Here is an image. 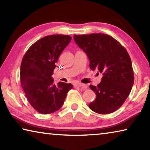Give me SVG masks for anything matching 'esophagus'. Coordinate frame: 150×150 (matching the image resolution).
I'll return each instance as SVG.
<instances>
[{"label": "esophagus", "mask_w": 150, "mask_h": 150, "mask_svg": "<svg viewBox=\"0 0 150 150\" xmlns=\"http://www.w3.org/2000/svg\"><path fill=\"white\" fill-rule=\"evenodd\" d=\"M74 87H79L83 90H85V89H87V85H85L84 84H82V83H75Z\"/></svg>", "instance_id": "obj_1"}]
</instances>
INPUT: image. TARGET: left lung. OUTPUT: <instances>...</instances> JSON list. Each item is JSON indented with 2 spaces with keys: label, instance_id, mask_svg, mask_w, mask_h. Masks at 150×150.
Wrapping results in <instances>:
<instances>
[{
  "label": "left lung",
  "instance_id": "obj_1",
  "mask_svg": "<svg viewBox=\"0 0 150 150\" xmlns=\"http://www.w3.org/2000/svg\"><path fill=\"white\" fill-rule=\"evenodd\" d=\"M73 38L87 55L91 69L103 73L99 84L96 87L90 85L96 98L88 107L101 115L118 110L130 95L134 84V71L128 52L107 34L74 35Z\"/></svg>",
  "mask_w": 150,
  "mask_h": 150
}]
</instances>
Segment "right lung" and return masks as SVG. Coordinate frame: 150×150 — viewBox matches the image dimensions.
Here are the masks:
<instances>
[{
    "instance_id": "1",
    "label": "right lung",
    "mask_w": 150,
    "mask_h": 150,
    "mask_svg": "<svg viewBox=\"0 0 150 150\" xmlns=\"http://www.w3.org/2000/svg\"><path fill=\"white\" fill-rule=\"evenodd\" d=\"M71 40L68 35H47L32 44L22 58V87L30 105L40 113L47 115L59 110L73 88L71 83L55 85L52 77L55 63Z\"/></svg>"
}]
</instances>
